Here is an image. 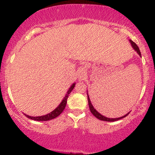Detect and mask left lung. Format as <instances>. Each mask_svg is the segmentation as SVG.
Wrapping results in <instances>:
<instances>
[{
	"label": "left lung",
	"instance_id": "left-lung-1",
	"mask_svg": "<svg viewBox=\"0 0 155 155\" xmlns=\"http://www.w3.org/2000/svg\"><path fill=\"white\" fill-rule=\"evenodd\" d=\"M130 42L131 45H132L133 48L135 49V51H137V52L139 54H140V56H141V52H140V48H139L138 46H137V45L135 43H134V41H132L131 40H130ZM87 101H88V106H89V109H90V111L91 112V113L93 114L94 115L95 117H96L97 118H98L99 120H101V121H118V120L119 119H121V118H124V117H126L127 115L129 114V112H128L127 114H126L125 115H124V116L122 117H120V118H107V117L104 116V115H102L101 114H100L99 112H97V111L96 110V109H94L93 107V105L91 104V101H90V98H89V96L88 94H87Z\"/></svg>",
	"mask_w": 155,
	"mask_h": 155
}]
</instances>
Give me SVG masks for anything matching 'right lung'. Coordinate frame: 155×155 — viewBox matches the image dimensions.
Instances as JSON below:
<instances>
[{
    "mask_svg": "<svg viewBox=\"0 0 155 155\" xmlns=\"http://www.w3.org/2000/svg\"><path fill=\"white\" fill-rule=\"evenodd\" d=\"M75 85L76 83H73V85H71V87L69 88V90L67 92V94L65 95L64 98L63 99V101H61V103L60 104V105L58 106L55 109L52 111L50 113L47 114L46 115H43V116H37V117H32V116H29V115H25L28 118H30V119L34 120V121H48V120H51L53 118H55L56 117L58 116L61 113L64 111V109H65L66 107V104H67V101H68V98L69 97V94H70V92L73 91V89L74 88Z\"/></svg>",
    "mask_w": 155,
    "mask_h": 155,
    "instance_id": "add662e5",
    "label": "right lung"
}]
</instances>
